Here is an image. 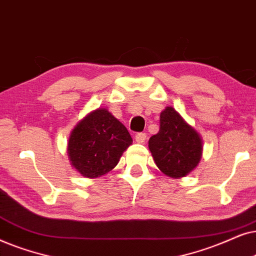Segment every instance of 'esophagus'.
<instances>
[{
  "label": "esophagus",
  "instance_id": "34e87169",
  "mask_svg": "<svg viewBox=\"0 0 256 256\" xmlns=\"http://www.w3.org/2000/svg\"><path fill=\"white\" fill-rule=\"evenodd\" d=\"M134 139L138 144H142V142H145V140H146V134H136Z\"/></svg>",
  "mask_w": 256,
  "mask_h": 256
}]
</instances>
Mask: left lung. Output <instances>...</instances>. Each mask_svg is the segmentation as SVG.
<instances>
[{"instance_id":"left-lung-1","label":"left lung","mask_w":256,"mask_h":256,"mask_svg":"<svg viewBox=\"0 0 256 256\" xmlns=\"http://www.w3.org/2000/svg\"><path fill=\"white\" fill-rule=\"evenodd\" d=\"M148 148L160 171L174 179L188 176L202 156L199 132L172 106L160 114V130L150 138Z\"/></svg>"}]
</instances>
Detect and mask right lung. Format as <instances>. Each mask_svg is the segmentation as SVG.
<instances>
[{"instance_id": "obj_1", "label": "right lung", "mask_w": 256, "mask_h": 256, "mask_svg": "<svg viewBox=\"0 0 256 256\" xmlns=\"http://www.w3.org/2000/svg\"><path fill=\"white\" fill-rule=\"evenodd\" d=\"M132 144L128 128L108 108H98L78 122L68 142L71 166L84 178L112 171Z\"/></svg>"}]
</instances>
